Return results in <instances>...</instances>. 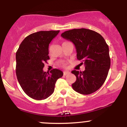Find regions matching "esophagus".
<instances>
[{
	"instance_id": "34e87169",
	"label": "esophagus",
	"mask_w": 127,
	"mask_h": 127,
	"mask_svg": "<svg viewBox=\"0 0 127 127\" xmlns=\"http://www.w3.org/2000/svg\"><path fill=\"white\" fill-rule=\"evenodd\" d=\"M63 74L64 75H68V74H70V72H68V71H64V72H63Z\"/></svg>"
}]
</instances>
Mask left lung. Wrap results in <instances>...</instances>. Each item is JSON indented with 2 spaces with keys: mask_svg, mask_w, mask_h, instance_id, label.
I'll return each instance as SVG.
<instances>
[{
  "mask_svg": "<svg viewBox=\"0 0 127 127\" xmlns=\"http://www.w3.org/2000/svg\"><path fill=\"white\" fill-rule=\"evenodd\" d=\"M62 37L75 45L77 59L82 60L85 70H74L76 77L72 88L84 95L92 94L98 90L105 82L110 66L109 46L101 34L87 29H72L65 31Z\"/></svg>",
  "mask_w": 127,
  "mask_h": 127,
  "instance_id": "1",
  "label": "left lung"
}]
</instances>
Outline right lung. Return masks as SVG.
I'll return each instance as SVG.
<instances>
[{
	"mask_svg": "<svg viewBox=\"0 0 127 127\" xmlns=\"http://www.w3.org/2000/svg\"><path fill=\"white\" fill-rule=\"evenodd\" d=\"M57 31H40L26 37L16 52V75L24 93L37 100L47 98L54 91L55 84L63 73L54 68L43 72L49 59V45L59 34Z\"/></svg>",
	"mask_w": 127,
	"mask_h": 127,
	"instance_id": "1",
	"label": "right lung"
}]
</instances>
